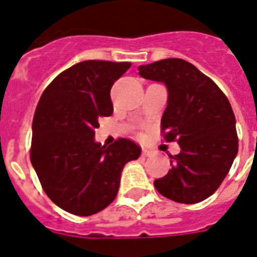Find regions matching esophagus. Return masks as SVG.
<instances>
[{"mask_svg":"<svg viewBox=\"0 0 257 257\" xmlns=\"http://www.w3.org/2000/svg\"><path fill=\"white\" fill-rule=\"evenodd\" d=\"M153 156V153H152L151 151H148V149H143V157H152Z\"/></svg>","mask_w":257,"mask_h":257,"instance_id":"1","label":"esophagus"}]
</instances>
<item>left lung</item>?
Instances as JSON below:
<instances>
[{
	"label": "left lung",
	"instance_id": "1",
	"mask_svg": "<svg viewBox=\"0 0 257 257\" xmlns=\"http://www.w3.org/2000/svg\"><path fill=\"white\" fill-rule=\"evenodd\" d=\"M138 69L143 78L167 87L161 127L166 142L178 140L181 149L170 156L172 169L154 180V187L175 202L198 203L216 192L238 153L230 103L212 79L183 59H163Z\"/></svg>",
	"mask_w": 257,
	"mask_h": 257
}]
</instances>
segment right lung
<instances>
[{"mask_svg": "<svg viewBox=\"0 0 257 257\" xmlns=\"http://www.w3.org/2000/svg\"><path fill=\"white\" fill-rule=\"evenodd\" d=\"M131 63L81 61L54 78L41 95L32 123L31 162L56 206L90 216L114 201L121 172L138 160L139 145L95 142L99 118L113 113L110 88Z\"/></svg>", "mask_w": 257, "mask_h": 257, "instance_id": "right-lung-1", "label": "right lung"}]
</instances>
